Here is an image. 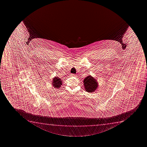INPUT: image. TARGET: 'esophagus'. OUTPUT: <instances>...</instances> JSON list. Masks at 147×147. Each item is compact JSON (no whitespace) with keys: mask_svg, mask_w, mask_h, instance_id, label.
I'll list each match as a JSON object with an SVG mask.
<instances>
[{"mask_svg":"<svg viewBox=\"0 0 147 147\" xmlns=\"http://www.w3.org/2000/svg\"><path fill=\"white\" fill-rule=\"evenodd\" d=\"M75 76V75H74V74L70 75V76H71V77H74V76Z\"/></svg>","mask_w":147,"mask_h":147,"instance_id":"obj_1","label":"esophagus"}]
</instances>
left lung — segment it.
<instances>
[{"label":"left lung","mask_w":147,"mask_h":147,"mask_svg":"<svg viewBox=\"0 0 147 147\" xmlns=\"http://www.w3.org/2000/svg\"><path fill=\"white\" fill-rule=\"evenodd\" d=\"M85 90L88 92H95L98 86V83L97 80L90 75L87 76L83 80Z\"/></svg>","instance_id":"obj_1"}]
</instances>
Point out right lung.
Returning a JSON list of instances; mask_svg holds the SVG:
<instances>
[{"label": "right lung", "instance_id": "right-lung-1", "mask_svg": "<svg viewBox=\"0 0 147 147\" xmlns=\"http://www.w3.org/2000/svg\"><path fill=\"white\" fill-rule=\"evenodd\" d=\"M52 83L53 86H54L55 88L58 89L60 88L61 86L62 85V81L61 78H59L58 77H55V78L53 79Z\"/></svg>", "mask_w": 147, "mask_h": 147}]
</instances>
